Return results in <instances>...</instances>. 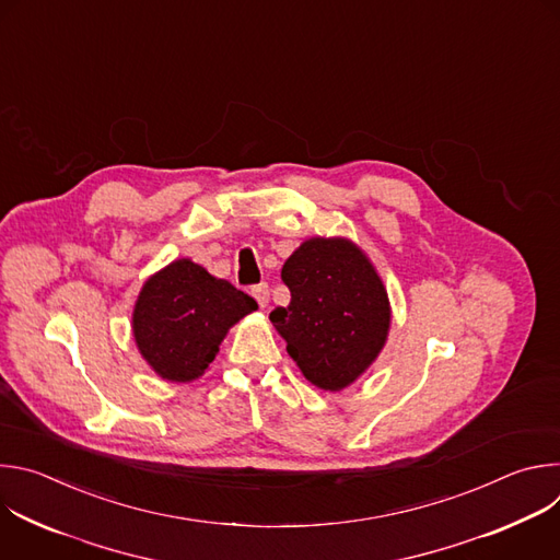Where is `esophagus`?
<instances>
[{"instance_id":"obj_1","label":"esophagus","mask_w":560,"mask_h":560,"mask_svg":"<svg viewBox=\"0 0 560 560\" xmlns=\"http://www.w3.org/2000/svg\"><path fill=\"white\" fill-rule=\"evenodd\" d=\"M250 294L257 299V303H259L261 307H266L268 301H270V288H268V283H257V285H253Z\"/></svg>"}]
</instances>
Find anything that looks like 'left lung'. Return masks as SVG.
Listing matches in <instances>:
<instances>
[{
  "instance_id": "obj_1",
  "label": "left lung",
  "mask_w": 560,
  "mask_h": 560,
  "mask_svg": "<svg viewBox=\"0 0 560 560\" xmlns=\"http://www.w3.org/2000/svg\"><path fill=\"white\" fill-rule=\"evenodd\" d=\"M290 305L270 312L303 376L322 389L354 383L389 330V299L365 253L341 236H312L283 264Z\"/></svg>"
}]
</instances>
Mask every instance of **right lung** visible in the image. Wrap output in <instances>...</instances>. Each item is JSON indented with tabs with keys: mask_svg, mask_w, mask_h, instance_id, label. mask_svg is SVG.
Returning a JSON list of instances; mask_svg holds the SVG:
<instances>
[{
	"mask_svg": "<svg viewBox=\"0 0 560 560\" xmlns=\"http://www.w3.org/2000/svg\"><path fill=\"white\" fill-rule=\"evenodd\" d=\"M257 310V301L190 259L154 272L132 310L141 357L166 381L190 383L214 361L228 330Z\"/></svg>",
	"mask_w": 560,
	"mask_h": 560,
	"instance_id": "add662e5",
	"label": "right lung"
}]
</instances>
